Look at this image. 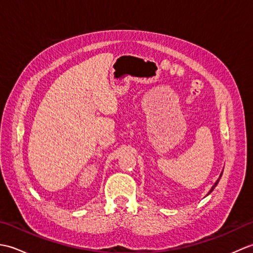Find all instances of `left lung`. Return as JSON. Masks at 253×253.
Instances as JSON below:
<instances>
[{
    "instance_id": "left-lung-1",
    "label": "left lung",
    "mask_w": 253,
    "mask_h": 253,
    "mask_svg": "<svg viewBox=\"0 0 253 253\" xmlns=\"http://www.w3.org/2000/svg\"><path fill=\"white\" fill-rule=\"evenodd\" d=\"M217 182H218V180H217V181L215 182V184H214V186L212 187V189H211V190H210V192H212V191H213V189H214V188H215V187H216V185H217ZM210 192H209V193H210ZM209 193H208V195H209Z\"/></svg>"
}]
</instances>
